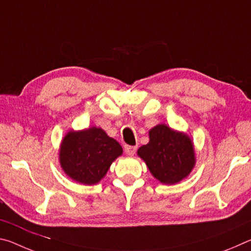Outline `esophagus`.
Segmentation results:
<instances>
[{
    "mask_svg": "<svg viewBox=\"0 0 251 251\" xmlns=\"http://www.w3.org/2000/svg\"><path fill=\"white\" fill-rule=\"evenodd\" d=\"M124 150H125V152L128 156H134V154L136 152V150H137V148H136L135 146H129V145H126L125 147H124Z\"/></svg>",
    "mask_w": 251,
    "mask_h": 251,
    "instance_id": "esophagus-1",
    "label": "esophagus"
}]
</instances>
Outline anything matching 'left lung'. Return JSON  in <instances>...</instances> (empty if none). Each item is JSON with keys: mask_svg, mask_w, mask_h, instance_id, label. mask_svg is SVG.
Segmentation results:
<instances>
[{"mask_svg": "<svg viewBox=\"0 0 251 251\" xmlns=\"http://www.w3.org/2000/svg\"><path fill=\"white\" fill-rule=\"evenodd\" d=\"M148 135L150 142L138 148L137 155L151 175L165 185H175L188 177L196 164L192 138L165 124L154 126Z\"/></svg>", "mask_w": 251, "mask_h": 251, "instance_id": "obj_1", "label": "left lung"}]
</instances>
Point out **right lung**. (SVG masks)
I'll list each match as a JSON object with an SVG mask.
<instances>
[{
	"label": "right lung",
	"instance_id": "1",
	"mask_svg": "<svg viewBox=\"0 0 251 251\" xmlns=\"http://www.w3.org/2000/svg\"><path fill=\"white\" fill-rule=\"evenodd\" d=\"M123 148L116 139L100 127L71 129L58 150L61 167L71 179L83 185H95L105 177L110 165L122 156Z\"/></svg>",
	"mask_w": 251,
	"mask_h": 251
}]
</instances>
